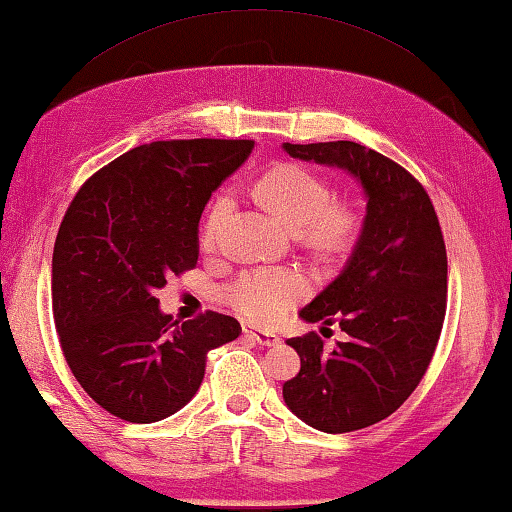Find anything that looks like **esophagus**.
I'll use <instances>...</instances> for the list:
<instances>
[{
	"mask_svg": "<svg viewBox=\"0 0 512 512\" xmlns=\"http://www.w3.org/2000/svg\"><path fill=\"white\" fill-rule=\"evenodd\" d=\"M242 335L249 337L251 342H256V344H261V346H276V344L281 342L279 335H274V333H263V330H251V328H242Z\"/></svg>",
	"mask_w": 512,
	"mask_h": 512,
	"instance_id": "1",
	"label": "esophagus"
}]
</instances>
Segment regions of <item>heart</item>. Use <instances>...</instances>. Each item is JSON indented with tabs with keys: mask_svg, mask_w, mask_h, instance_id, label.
I'll list each match as a JSON object with an SVG mask.
<instances>
[{
	"mask_svg": "<svg viewBox=\"0 0 512 512\" xmlns=\"http://www.w3.org/2000/svg\"><path fill=\"white\" fill-rule=\"evenodd\" d=\"M265 213L292 231L294 245L321 272L335 274L353 261L366 233V209L357 197L333 195L328 179L294 161L267 168L249 188ZM231 204L215 197L206 209L197 242L202 251L218 245ZM308 297V279L294 267L240 274L222 290V301L249 324L274 326Z\"/></svg>",
	"mask_w": 512,
	"mask_h": 512,
	"instance_id": "b5f03b06",
	"label": "heart"
}]
</instances>
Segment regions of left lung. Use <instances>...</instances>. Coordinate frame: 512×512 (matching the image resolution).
<instances>
[{
  "label": "left lung",
  "mask_w": 512,
  "mask_h": 512,
  "mask_svg": "<svg viewBox=\"0 0 512 512\" xmlns=\"http://www.w3.org/2000/svg\"><path fill=\"white\" fill-rule=\"evenodd\" d=\"M283 148L346 168L369 197L353 261L299 312L312 324H339L344 342L326 353L315 330L288 339L301 369L283 384L285 405L303 423L328 434L355 432L391 416L432 362L447 308L443 231L423 184L380 152L355 141Z\"/></svg>",
  "instance_id": "1"
}]
</instances>
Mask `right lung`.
<instances>
[{"label": "right lung", "instance_id": "1", "mask_svg": "<svg viewBox=\"0 0 512 512\" xmlns=\"http://www.w3.org/2000/svg\"><path fill=\"white\" fill-rule=\"evenodd\" d=\"M251 139H170L132 148L87 179L53 247V321L62 355L96 405L128 423L182 409L206 353L240 335L206 310L161 315L155 290L197 265L211 193L249 157Z\"/></svg>", "mask_w": 512, "mask_h": 512}]
</instances>
